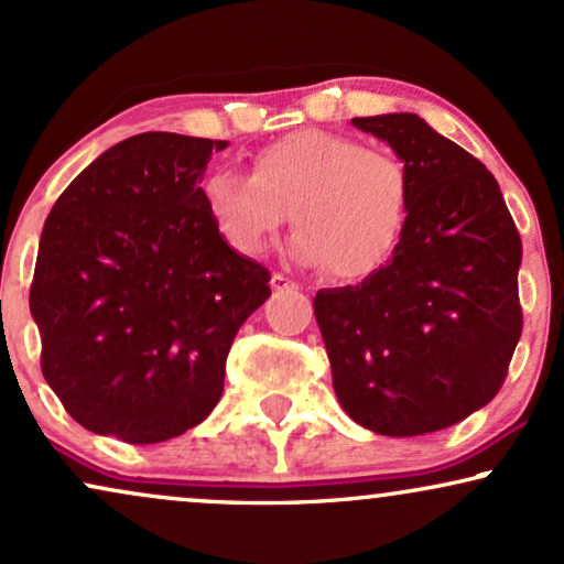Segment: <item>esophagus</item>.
Masks as SVG:
<instances>
[{"label":"esophagus","mask_w":564,"mask_h":564,"mask_svg":"<svg viewBox=\"0 0 564 564\" xmlns=\"http://www.w3.org/2000/svg\"><path fill=\"white\" fill-rule=\"evenodd\" d=\"M271 290H274V293H293V290H297V284L293 280H288L284 274H271Z\"/></svg>","instance_id":"34e87169"}]
</instances>
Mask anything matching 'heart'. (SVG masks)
I'll return each instance as SVG.
<instances>
[{
	"label": "heart",
	"mask_w": 564,
	"mask_h": 564,
	"mask_svg": "<svg viewBox=\"0 0 564 564\" xmlns=\"http://www.w3.org/2000/svg\"><path fill=\"white\" fill-rule=\"evenodd\" d=\"M208 217L238 253L259 256L293 221L303 267L356 282L387 263L410 204L405 164L350 135L305 128L261 145L250 172H214L200 185Z\"/></svg>",
	"instance_id": "obj_1"
}]
</instances>
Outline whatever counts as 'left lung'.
Listing matches in <instances>:
<instances>
[{
  "label": "left lung",
  "mask_w": 564,
  "mask_h": 564,
  "mask_svg": "<svg viewBox=\"0 0 564 564\" xmlns=\"http://www.w3.org/2000/svg\"><path fill=\"white\" fill-rule=\"evenodd\" d=\"M410 177L402 238L356 288L318 290L339 405L384 436L460 423L495 400L523 332V246L495 175L419 115L352 117Z\"/></svg>",
  "instance_id": "obj_1"
}]
</instances>
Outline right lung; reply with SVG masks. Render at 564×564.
Returning <instances> with one entry per match:
<instances>
[{"instance_id":"obj_1","label":"right lung","mask_w":564,"mask_h":564,"mask_svg":"<svg viewBox=\"0 0 564 564\" xmlns=\"http://www.w3.org/2000/svg\"><path fill=\"white\" fill-rule=\"evenodd\" d=\"M227 141L141 133L90 162L52 206L31 314L46 384L83 429L128 444L212 413L242 322L271 274L235 253L200 198Z\"/></svg>"}]
</instances>
